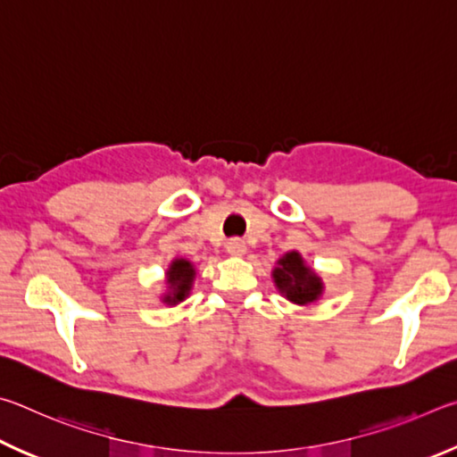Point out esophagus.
Instances as JSON below:
<instances>
[{
	"mask_svg": "<svg viewBox=\"0 0 457 457\" xmlns=\"http://www.w3.org/2000/svg\"><path fill=\"white\" fill-rule=\"evenodd\" d=\"M227 251L230 254H237V257H241V254L246 253V245L243 238H230V241L227 243Z\"/></svg>",
	"mask_w": 457,
	"mask_h": 457,
	"instance_id": "esophagus-1",
	"label": "esophagus"
}]
</instances>
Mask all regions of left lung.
I'll use <instances>...</instances> for the list:
<instances>
[{
  "instance_id": "obj_1",
  "label": "left lung",
  "mask_w": 457,
  "mask_h": 457,
  "mask_svg": "<svg viewBox=\"0 0 457 457\" xmlns=\"http://www.w3.org/2000/svg\"><path fill=\"white\" fill-rule=\"evenodd\" d=\"M273 277L278 291L285 293L287 299L297 303V305H307V303L317 301V297L323 291L321 278L303 265L299 253H287L278 261V267L275 269Z\"/></svg>"
}]
</instances>
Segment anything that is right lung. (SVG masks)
I'll return each mask as SVG.
<instances>
[{
  "label": "right lung",
  "instance_id": "right-lung-1",
  "mask_svg": "<svg viewBox=\"0 0 457 457\" xmlns=\"http://www.w3.org/2000/svg\"><path fill=\"white\" fill-rule=\"evenodd\" d=\"M192 278H195V269H192V265L188 261H174L170 270H168V295L164 297V303H168V305H176V303L184 301V297H187L190 287H192Z\"/></svg>",
  "mask_w": 457,
  "mask_h": 457
}]
</instances>
